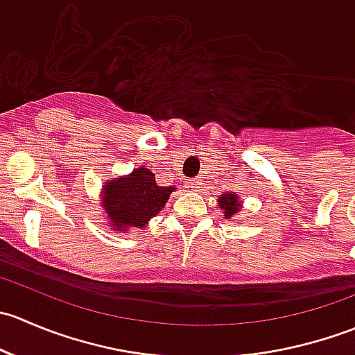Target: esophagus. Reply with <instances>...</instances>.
<instances>
[{
	"label": "esophagus",
	"mask_w": 355,
	"mask_h": 355,
	"mask_svg": "<svg viewBox=\"0 0 355 355\" xmlns=\"http://www.w3.org/2000/svg\"><path fill=\"white\" fill-rule=\"evenodd\" d=\"M185 185H187V189H192V191H194V189H198L200 185V180L199 178H192V180H189Z\"/></svg>",
	"instance_id": "1"
}]
</instances>
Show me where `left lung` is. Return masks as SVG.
<instances>
[{"mask_svg": "<svg viewBox=\"0 0 355 355\" xmlns=\"http://www.w3.org/2000/svg\"><path fill=\"white\" fill-rule=\"evenodd\" d=\"M218 206L223 211L225 220L230 221L232 218L237 216L239 211L242 209L241 196H239L237 192H225V194H221L220 199H218Z\"/></svg>", "mask_w": 355, "mask_h": 355, "instance_id": "8db88e82", "label": "left lung"}]
</instances>
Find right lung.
<instances>
[{
	"label": "right lung",
	"instance_id": "obj_1",
	"mask_svg": "<svg viewBox=\"0 0 355 355\" xmlns=\"http://www.w3.org/2000/svg\"><path fill=\"white\" fill-rule=\"evenodd\" d=\"M175 185L161 187L149 168H134L128 175L106 180L101 187V207L106 223L116 234L142 230L164 207Z\"/></svg>",
	"mask_w": 355,
	"mask_h": 355
}]
</instances>
